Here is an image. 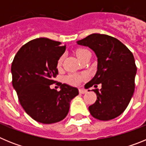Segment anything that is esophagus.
I'll use <instances>...</instances> for the list:
<instances>
[{
  "mask_svg": "<svg viewBox=\"0 0 146 146\" xmlns=\"http://www.w3.org/2000/svg\"><path fill=\"white\" fill-rule=\"evenodd\" d=\"M79 92H80V94H86V93L87 92V91H86V90H84V89L80 88L79 89Z\"/></svg>",
  "mask_w": 146,
  "mask_h": 146,
  "instance_id": "esophagus-1",
  "label": "esophagus"
}]
</instances>
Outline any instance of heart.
Listing matches in <instances>:
<instances>
[{
  "instance_id": "heart-1",
  "label": "heart",
  "mask_w": 146,
  "mask_h": 146,
  "mask_svg": "<svg viewBox=\"0 0 146 146\" xmlns=\"http://www.w3.org/2000/svg\"><path fill=\"white\" fill-rule=\"evenodd\" d=\"M89 51L86 49L84 48H78L75 51L76 55L77 56V58H79V60H82V58L84 57L85 55L87 53H89ZM63 59L64 58L60 57V58L58 60L57 66L58 68H60L62 65V63H63ZM86 77L85 74H76V73H73V74H70L66 77V81L67 83L72 85V86H78V85L82 82V80H86Z\"/></svg>"
}]
</instances>
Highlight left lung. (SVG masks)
Returning <instances> with one entry per match:
<instances>
[{
	"mask_svg": "<svg viewBox=\"0 0 146 146\" xmlns=\"http://www.w3.org/2000/svg\"><path fill=\"white\" fill-rule=\"evenodd\" d=\"M95 52L97 72L86 88L98 84L102 88L94 89L97 99L89 106L90 113L100 121H109L119 116L128 106L135 91L137 67L133 54L117 38L93 33L77 42Z\"/></svg>",
	"mask_w": 146,
	"mask_h": 146,
	"instance_id": "left-lung-1",
	"label": "left lung"
}]
</instances>
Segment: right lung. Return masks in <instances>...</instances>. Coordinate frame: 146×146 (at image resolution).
Masks as SVG:
<instances>
[{
    "label": "right lung",
    "mask_w": 146,
    "mask_h": 146,
    "mask_svg": "<svg viewBox=\"0 0 146 146\" xmlns=\"http://www.w3.org/2000/svg\"><path fill=\"white\" fill-rule=\"evenodd\" d=\"M66 45L47 38L33 39L24 44L11 64L13 87L21 106L28 115L39 123L50 124L62 121L69 110L78 89L67 84L60 90L50 88L56 81L58 60Z\"/></svg>",
    "instance_id": "add662e5"
}]
</instances>
